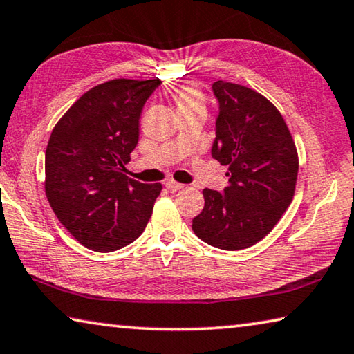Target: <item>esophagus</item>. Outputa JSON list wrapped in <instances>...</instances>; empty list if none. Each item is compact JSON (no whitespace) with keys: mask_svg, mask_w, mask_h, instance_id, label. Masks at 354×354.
Returning a JSON list of instances; mask_svg holds the SVG:
<instances>
[{"mask_svg":"<svg viewBox=\"0 0 354 354\" xmlns=\"http://www.w3.org/2000/svg\"><path fill=\"white\" fill-rule=\"evenodd\" d=\"M165 185H167V189H169L170 192H178V190H183L185 187L184 184H179L176 181H169Z\"/></svg>","mask_w":354,"mask_h":354,"instance_id":"esophagus-1","label":"esophagus"}]
</instances>
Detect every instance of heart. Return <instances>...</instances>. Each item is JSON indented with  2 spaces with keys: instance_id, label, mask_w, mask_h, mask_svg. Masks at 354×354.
<instances>
[{
  "instance_id": "b5f03b06",
  "label": "heart",
  "mask_w": 354,
  "mask_h": 354,
  "mask_svg": "<svg viewBox=\"0 0 354 354\" xmlns=\"http://www.w3.org/2000/svg\"><path fill=\"white\" fill-rule=\"evenodd\" d=\"M173 101H175L178 113L190 109H205V98H203L201 91L196 86H192V84H185V86L179 87L173 95Z\"/></svg>"
}]
</instances>
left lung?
Wrapping results in <instances>:
<instances>
[{
	"label": "left lung",
	"mask_w": 354,
	"mask_h": 354,
	"mask_svg": "<svg viewBox=\"0 0 354 354\" xmlns=\"http://www.w3.org/2000/svg\"><path fill=\"white\" fill-rule=\"evenodd\" d=\"M218 100L212 156L227 165L225 194L205 189V207L192 220L203 242L234 251L270 232L295 195L298 153L283 115L253 88L212 84Z\"/></svg>",
	"instance_id": "left-lung-1"
}]
</instances>
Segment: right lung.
Masks as SVG:
<instances>
[{
  "instance_id": "add662e5",
  "label": "right lung",
  "mask_w": 354,
  "mask_h": 354,
  "mask_svg": "<svg viewBox=\"0 0 354 354\" xmlns=\"http://www.w3.org/2000/svg\"><path fill=\"white\" fill-rule=\"evenodd\" d=\"M156 80H112L92 87L56 123L45 151V194L77 242L109 253L134 242L162 184L124 175L139 142L143 104Z\"/></svg>"
}]
</instances>
